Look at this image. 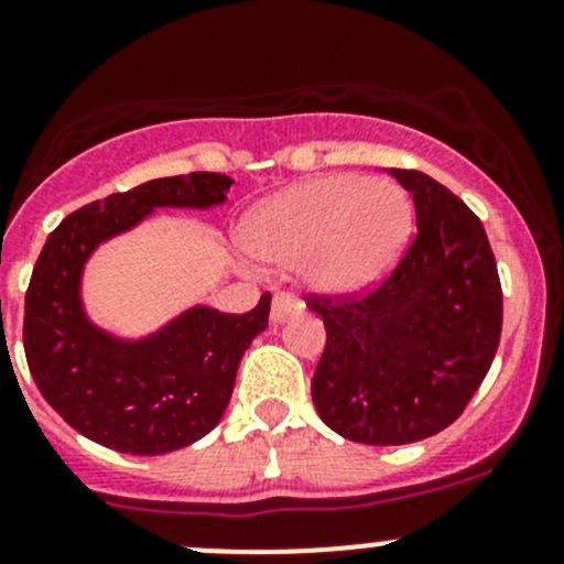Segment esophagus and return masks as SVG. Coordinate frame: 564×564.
<instances>
[{
    "mask_svg": "<svg viewBox=\"0 0 564 564\" xmlns=\"http://www.w3.org/2000/svg\"><path fill=\"white\" fill-rule=\"evenodd\" d=\"M294 311H297V300H294L289 292H275V297H272V308H270L272 324L286 322Z\"/></svg>",
    "mask_w": 564,
    "mask_h": 564,
    "instance_id": "esophagus-1",
    "label": "esophagus"
}]
</instances>
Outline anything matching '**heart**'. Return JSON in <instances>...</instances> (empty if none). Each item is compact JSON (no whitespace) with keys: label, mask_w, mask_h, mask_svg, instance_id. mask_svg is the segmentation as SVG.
Segmentation results:
<instances>
[{"label":"heart","mask_w":564,"mask_h":564,"mask_svg":"<svg viewBox=\"0 0 564 564\" xmlns=\"http://www.w3.org/2000/svg\"><path fill=\"white\" fill-rule=\"evenodd\" d=\"M414 226L406 193L384 180L327 174L261 204L242 242L267 261H305L308 281L327 292H360L401 256Z\"/></svg>","instance_id":"b5f03b06"}]
</instances>
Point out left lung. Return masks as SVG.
I'll use <instances>...</instances> for the list:
<instances>
[{
    "label": "left lung",
    "mask_w": 564,
    "mask_h": 564,
    "mask_svg": "<svg viewBox=\"0 0 564 564\" xmlns=\"http://www.w3.org/2000/svg\"><path fill=\"white\" fill-rule=\"evenodd\" d=\"M417 235L377 286L305 294L327 329L311 395L351 442L409 445L460 417L502 335V283L480 218L429 174L390 169Z\"/></svg>",
    "instance_id": "obj_1"
}]
</instances>
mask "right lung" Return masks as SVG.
<instances>
[{
  "instance_id": "1",
  "label": "right lung",
  "mask_w": 564,
  "mask_h": 564,
  "mask_svg": "<svg viewBox=\"0 0 564 564\" xmlns=\"http://www.w3.org/2000/svg\"><path fill=\"white\" fill-rule=\"evenodd\" d=\"M231 180L161 176L67 215L48 235L24 300V351L45 401L67 425L130 456H163L215 429L250 340L270 322V294L248 314L191 308L147 340H117L84 316V261L155 207H213Z\"/></svg>"
}]
</instances>
